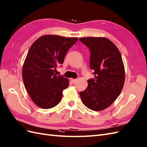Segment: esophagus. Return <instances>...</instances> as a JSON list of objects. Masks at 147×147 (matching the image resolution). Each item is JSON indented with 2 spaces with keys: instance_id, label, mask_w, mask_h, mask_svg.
I'll return each mask as SVG.
<instances>
[{
  "instance_id": "34e87169",
  "label": "esophagus",
  "mask_w": 147,
  "mask_h": 147,
  "mask_svg": "<svg viewBox=\"0 0 147 147\" xmlns=\"http://www.w3.org/2000/svg\"><path fill=\"white\" fill-rule=\"evenodd\" d=\"M71 81L72 83H74V82H76V80H75V79H71Z\"/></svg>"
}]
</instances>
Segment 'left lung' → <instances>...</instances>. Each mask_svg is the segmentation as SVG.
Segmentation results:
<instances>
[{
	"instance_id": "left-lung-1",
	"label": "left lung",
	"mask_w": 147,
	"mask_h": 147,
	"mask_svg": "<svg viewBox=\"0 0 147 147\" xmlns=\"http://www.w3.org/2000/svg\"><path fill=\"white\" fill-rule=\"evenodd\" d=\"M91 51L90 67L95 78L80 92L84 106L94 111L109 107L121 92L125 82V69L120 53L114 43L104 37L80 38Z\"/></svg>"
}]
</instances>
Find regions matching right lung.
Masks as SVG:
<instances>
[{
  "instance_id": "obj_1",
  "label": "right lung",
  "mask_w": 147,
  "mask_h": 147,
  "mask_svg": "<svg viewBox=\"0 0 147 147\" xmlns=\"http://www.w3.org/2000/svg\"><path fill=\"white\" fill-rule=\"evenodd\" d=\"M78 39L45 35L32 44L24 63L22 78L26 90L37 106L48 109L60 102L69 80L55 72Z\"/></svg>"
}]
</instances>
